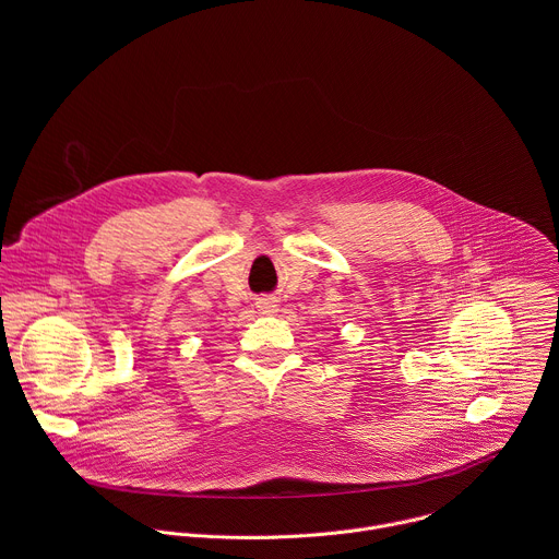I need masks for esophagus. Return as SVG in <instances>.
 <instances>
[{
    "mask_svg": "<svg viewBox=\"0 0 559 559\" xmlns=\"http://www.w3.org/2000/svg\"><path fill=\"white\" fill-rule=\"evenodd\" d=\"M257 307L261 313H274L278 307V300H276V296H263L257 300Z\"/></svg>",
    "mask_w": 559,
    "mask_h": 559,
    "instance_id": "34e87169",
    "label": "esophagus"
}]
</instances>
